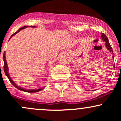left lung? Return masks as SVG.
<instances>
[{
  "mask_svg": "<svg viewBox=\"0 0 121 121\" xmlns=\"http://www.w3.org/2000/svg\"><path fill=\"white\" fill-rule=\"evenodd\" d=\"M101 38H102V39L103 40V41L105 42V45H106V47L107 48V49H108V50H109L110 52H112V53H113V59H114L113 51V49H112V47H111L110 45V43L109 42V40H108V37H106V36L105 35V34H103V33H102V35H101ZM114 66H115V64H114V67H115Z\"/></svg>",
  "mask_w": 121,
  "mask_h": 121,
  "instance_id": "8db88e82",
  "label": "left lung"
}]
</instances>
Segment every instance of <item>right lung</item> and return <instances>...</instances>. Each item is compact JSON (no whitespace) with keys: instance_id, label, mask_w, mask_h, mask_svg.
Listing matches in <instances>:
<instances>
[{"instance_id":"obj_1","label":"right lung","mask_w":121,"mask_h":121,"mask_svg":"<svg viewBox=\"0 0 121 121\" xmlns=\"http://www.w3.org/2000/svg\"><path fill=\"white\" fill-rule=\"evenodd\" d=\"M29 27H32V28H35V26H29ZM28 27V26H24V27L20 28V29H19V30H17V32H16L14 33L13 35H12L11 36V37H12L13 36H14L15 34H16L17 33L19 32V31H20V30H23V29H24L25 28H27ZM11 37L9 38V39H11ZM5 52L4 51V54H3V61H4V73L5 75H6L7 77H8V80H9V81H10V82L11 83V84L13 85V86L15 87H16V88L18 89L19 90H20V91H26V92H28V93H35V92H38V91H41V90H43V89L44 88V87H43V88H41V89H24V88H23V87H21L20 86H18L17 85H16V84L14 82V81H13V80H12V78H11L10 76H9V73H8V66H7V61H6V60H5Z\"/></svg>"}]
</instances>
